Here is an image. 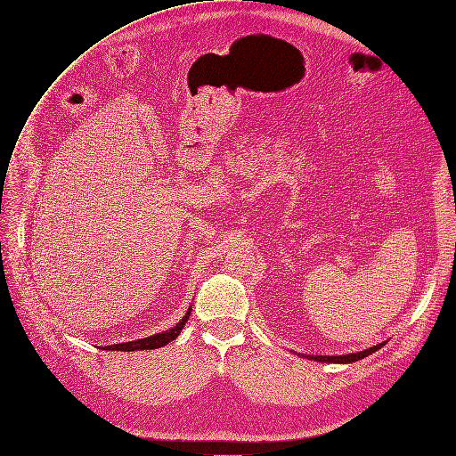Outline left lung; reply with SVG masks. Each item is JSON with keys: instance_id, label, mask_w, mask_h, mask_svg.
<instances>
[{"instance_id": "left-lung-1", "label": "left lung", "mask_w": 456, "mask_h": 456, "mask_svg": "<svg viewBox=\"0 0 456 456\" xmlns=\"http://www.w3.org/2000/svg\"><path fill=\"white\" fill-rule=\"evenodd\" d=\"M385 344H387V342L378 344V346H374V347H370V349H365V351H360V353H351V354H342V356H314V354H308V356L300 354V356H305V358L314 360V362H322V363H353V362L363 360L365 356L376 353V351L381 349Z\"/></svg>"}]
</instances>
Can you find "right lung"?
<instances>
[{"label": "right lung", "mask_w": 456, "mask_h": 456, "mask_svg": "<svg viewBox=\"0 0 456 456\" xmlns=\"http://www.w3.org/2000/svg\"><path fill=\"white\" fill-rule=\"evenodd\" d=\"M190 315H191V308H188V314L170 331H163V333L151 335V337H146V338H141V340H134V342H123V344L107 346V347H103V351H125V353H130V351H144V349L150 351V349L165 347L168 342L175 340L181 335V331L186 326Z\"/></svg>", "instance_id": "obj_1"}]
</instances>
